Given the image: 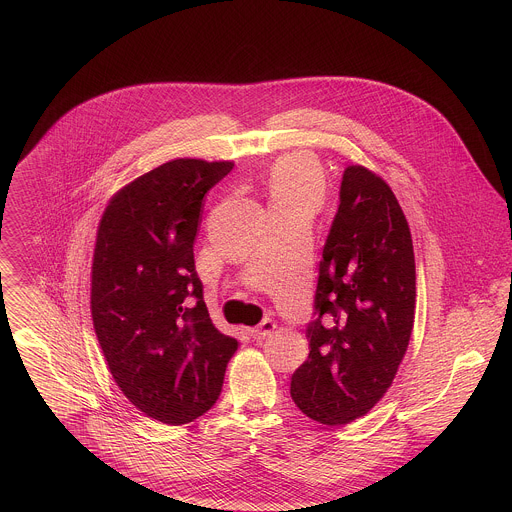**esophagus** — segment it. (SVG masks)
<instances>
[{"instance_id":"esophagus-1","label":"esophagus","mask_w":512,"mask_h":512,"mask_svg":"<svg viewBox=\"0 0 512 512\" xmlns=\"http://www.w3.org/2000/svg\"><path fill=\"white\" fill-rule=\"evenodd\" d=\"M274 329H276V323H274L272 319H264L258 327L250 329V335H252L254 339H266L268 335L274 333Z\"/></svg>"}]
</instances>
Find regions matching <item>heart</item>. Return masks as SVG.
Masks as SVG:
<instances>
[{
    "label": "heart",
    "mask_w": 512,
    "mask_h": 512,
    "mask_svg": "<svg viewBox=\"0 0 512 512\" xmlns=\"http://www.w3.org/2000/svg\"><path fill=\"white\" fill-rule=\"evenodd\" d=\"M270 201L276 203H301L317 211L325 195L323 171L315 159L307 155H288L280 159L268 179Z\"/></svg>",
    "instance_id": "1"
}]
</instances>
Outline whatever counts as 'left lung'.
<instances>
[{
  "label": "left lung",
  "mask_w": 512,
  "mask_h": 512,
  "mask_svg": "<svg viewBox=\"0 0 512 512\" xmlns=\"http://www.w3.org/2000/svg\"><path fill=\"white\" fill-rule=\"evenodd\" d=\"M414 309L408 220L384 179L349 165L319 262L309 357L292 376L295 406L325 426L365 416L406 355Z\"/></svg>",
  "instance_id": "1"
}]
</instances>
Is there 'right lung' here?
Segmentation results:
<instances>
[{
	"mask_svg": "<svg viewBox=\"0 0 512 512\" xmlns=\"http://www.w3.org/2000/svg\"><path fill=\"white\" fill-rule=\"evenodd\" d=\"M232 167L167 161L122 187L96 232L90 311L100 349L124 396L169 426L217 402L238 349L211 321L193 256L203 197Z\"/></svg>",
	"mask_w": 512,
	"mask_h": 512,
	"instance_id": "right-lung-1",
	"label": "right lung"
}]
</instances>
